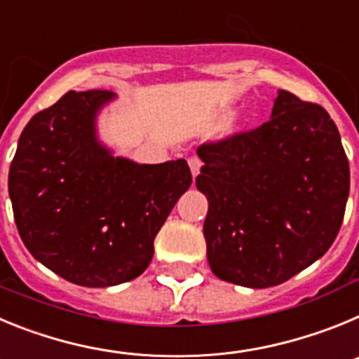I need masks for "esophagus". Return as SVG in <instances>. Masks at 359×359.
I'll list each match as a JSON object with an SVG mask.
<instances>
[{"mask_svg":"<svg viewBox=\"0 0 359 359\" xmlns=\"http://www.w3.org/2000/svg\"><path fill=\"white\" fill-rule=\"evenodd\" d=\"M189 165H190V170H192V176H198L199 169H201V160L198 156H192L189 158Z\"/></svg>","mask_w":359,"mask_h":359,"instance_id":"esophagus-1","label":"esophagus"}]
</instances>
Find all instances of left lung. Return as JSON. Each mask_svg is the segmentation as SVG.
<instances>
[{"instance_id": "left-lung-1", "label": "left lung", "mask_w": 359, "mask_h": 359, "mask_svg": "<svg viewBox=\"0 0 359 359\" xmlns=\"http://www.w3.org/2000/svg\"><path fill=\"white\" fill-rule=\"evenodd\" d=\"M196 187L208 199L203 224L215 277L278 286L331 248L348 198L347 154L322 106L278 91L268 122L198 149Z\"/></svg>"}]
</instances>
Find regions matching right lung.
Masks as SVG:
<instances>
[{
    "instance_id": "1",
    "label": "right lung",
    "mask_w": 359,
    "mask_h": 359,
    "mask_svg": "<svg viewBox=\"0 0 359 359\" xmlns=\"http://www.w3.org/2000/svg\"><path fill=\"white\" fill-rule=\"evenodd\" d=\"M107 90L69 91L32 116L8 172L15 226L28 252L86 287L140 277L154 237L192 183L185 160L140 165L97 140Z\"/></svg>"
}]
</instances>
